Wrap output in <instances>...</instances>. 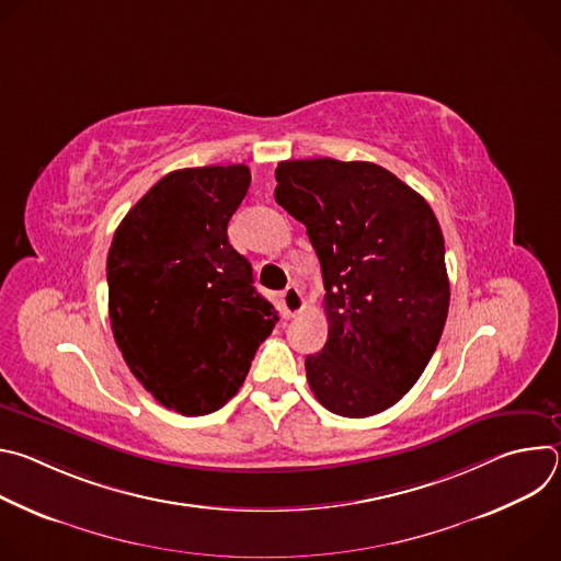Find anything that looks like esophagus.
<instances>
[{
  "label": "esophagus",
  "mask_w": 561,
  "mask_h": 561,
  "mask_svg": "<svg viewBox=\"0 0 561 561\" xmlns=\"http://www.w3.org/2000/svg\"><path fill=\"white\" fill-rule=\"evenodd\" d=\"M279 306H282V314L288 319V317H295L304 310V297H301V290L297 286H288L282 295H279Z\"/></svg>",
  "instance_id": "obj_1"
}]
</instances>
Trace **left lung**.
Returning a JSON list of instances; mask_svg holds the SVG:
<instances>
[{
	"mask_svg": "<svg viewBox=\"0 0 561 561\" xmlns=\"http://www.w3.org/2000/svg\"><path fill=\"white\" fill-rule=\"evenodd\" d=\"M275 180L327 288L329 340L306 357L310 390L335 415H377L415 386L446 324L439 221L420 193L370 162L293 159Z\"/></svg>",
	"mask_w": 561,
	"mask_h": 561,
	"instance_id": "8db88e82",
	"label": "left lung"
}]
</instances>
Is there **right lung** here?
Returning a JSON list of instances; mask_svg holds the SVG:
<instances>
[{
  "label": "right lung",
  "instance_id": "1",
  "mask_svg": "<svg viewBox=\"0 0 561 561\" xmlns=\"http://www.w3.org/2000/svg\"><path fill=\"white\" fill-rule=\"evenodd\" d=\"M249 186L244 164L173 171L128 210L108 251L115 342L141 386L182 415L221 409L279 319L226 234Z\"/></svg>",
  "mask_w": 561,
  "mask_h": 561
}]
</instances>
